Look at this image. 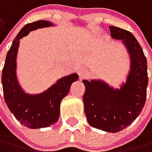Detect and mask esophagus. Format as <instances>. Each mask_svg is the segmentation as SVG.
<instances>
[{"label": "esophagus", "mask_w": 152, "mask_h": 152, "mask_svg": "<svg viewBox=\"0 0 152 152\" xmlns=\"http://www.w3.org/2000/svg\"><path fill=\"white\" fill-rule=\"evenodd\" d=\"M87 75H88V70L85 67H81V68L78 69V75H79L80 79L84 78Z\"/></svg>", "instance_id": "1"}]
</instances>
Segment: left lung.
<instances>
[{
  "label": "left lung",
  "instance_id": "1",
  "mask_svg": "<svg viewBox=\"0 0 152 152\" xmlns=\"http://www.w3.org/2000/svg\"><path fill=\"white\" fill-rule=\"evenodd\" d=\"M111 37L121 40L130 55L126 82L114 89L103 80H86L83 102L89 124L108 133L120 132L132 124L143 109L148 83L147 58L131 32L109 26Z\"/></svg>",
  "mask_w": 152,
  "mask_h": 152
}]
</instances>
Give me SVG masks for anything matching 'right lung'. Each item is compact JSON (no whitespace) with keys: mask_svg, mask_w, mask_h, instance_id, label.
<instances>
[{"mask_svg":"<svg viewBox=\"0 0 152 152\" xmlns=\"http://www.w3.org/2000/svg\"><path fill=\"white\" fill-rule=\"evenodd\" d=\"M50 26L53 24L48 20H38L25 25L14 39L2 69L4 101L16 119L31 129L49 127L58 121L61 100L68 94L72 83L78 79L77 74H71L60 78L47 91L38 94L26 93L20 87L16 72L19 40L31 31Z\"/></svg>","mask_w":152,"mask_h":152,"instance_id":"1","label":"right lung"}]
</instances>
